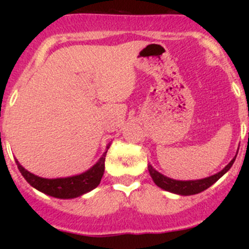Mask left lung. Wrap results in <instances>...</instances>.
<instances>
[{
  "instance_id": "1",
  "label": "left lung",
  "mask_w": 249,
  "mask_h": 249,
  "mask_svg": "<svg viewBox=\"0 0 249 249\" xmlns=\"http://www.w3.org/2000/svg\"><path fill=\"white\" fill-rule=\"evenodd\" d=\"M236 158V157H235ZM235 158L231 160L230 164L226 166L221 172L214 174L212 177H208V178L200 179V180H190V181H180V180H174L170 179L167 177L162 176L159 172H157L154 168L148 165V172H150V176L152 177L154 184L157 186H159L162 190H166L168 192L180 194V196H192V194H196L202 192V191L207 190L208 187L212 186L215 181L221 178L224 174L232 167L234 160Z\"/></svg>"
}]
</instances>
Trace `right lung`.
Returning <instances> with one entry per match:
<instances>
[{
	"instance_id": "add662e5",
	"label": "right lung",
	"mask_w": 249,
	"mask_h": 249,
	"mask_svg": "<svg viewBox=\"0 0 249 249\" xmlns=\"http://www.w3.org/2000/svg\"><path fill=\"white\" fill-rule=\"evenodd\" d=\"M110 144L107 145L108 148ZM107 152L102 156L98 162L87 171V172L79 174V176L69 177V178H58V179H45L37 177L35 174L28 172L25 168L19 165V162L16 160V165L18 167L19 172L24 177V179L33 187L41 192L48 194V196H55L59 199H71L76 196H82V194L93 190L101 182L103 174H104L105 167V156Z\"/></svg>"
}]
</instances>
